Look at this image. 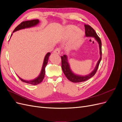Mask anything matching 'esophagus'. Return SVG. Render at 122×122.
<instances>
[{
    "label": "esophagus",
    "mask_w": 122,
    "mask_h": 122,
    "mask_svg": "<svg viewBox=\"0 0 122 122\" xmlns=\"http://www.w3.org/2000/svg\"><path fill=\"white\" fill-rule=\"evenodd\" d=\"M61 52V49L60 48H56L55 49L54 51V53L56 54H60Z\"/></svg>",
    "instance_id": "obj_1"
}]
</instances>
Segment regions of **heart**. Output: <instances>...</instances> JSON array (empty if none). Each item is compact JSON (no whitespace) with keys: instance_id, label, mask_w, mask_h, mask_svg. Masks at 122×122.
Segmentation results:
<instances>
[{"instance_id":"1","label":"heart","mask_w":122,"mask_h":122,"mask_svg":"<svg viewBox=\"0 0 122 122\" xmlns=\"http://www.w3.org/2000/svg\"><path fill=\"white\" fill-rule=\"evenodd\" d=\"M65 37L71 38L68 44L69 48H74L78 46L83 37V31L74 25H68L65 28Z\"/></svg>"}]
</instances>
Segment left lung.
I'll list each match as a JSON object with an SVG mask.
<instances>
[{"mask_svg": "<svg viewBox=\"0 0 122 122\" xmlns=\"http://www.w3.org/2000/svg\"><path fill=\"white\" fill-rule=\"evenodd\" d=\"M85 27V33H86V37H93L96 40V41L98 43L99 46V50H100V57L99 61H98L96 66L92 71L88 75L85 76L77 75L76 74L74 73L70 67V64L69 62L68 56L66 55H64L61 57V68L63 71L64 74L66 77L71 82L77 83V82H81L85 81L90 78H92L96 73L97 70L98 68L100 62L101 61L102 58V43L101 41L100 38L98 36L96 32L95 31L94 29L92 28L90 25L84 24Z\"/></svg>", "mask_w": 122, "mask_h": 122, "instance_id": "1", "label": "left lung"}]
</instances>
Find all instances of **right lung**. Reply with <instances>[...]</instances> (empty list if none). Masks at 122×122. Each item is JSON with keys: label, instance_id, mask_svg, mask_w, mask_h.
Wrapping results in <instances>:
<instances>
[{"label": "right lung", "instance_id": "add662e5", "mask_svg": "<svg viewBox=\"0 0 122 122\" xmlns=\"http://www.w3.org/2000/svg\"><path fill=\"white\" fill-rule=\"evenodd\" d=\"M39 22H40V21L38 19L23 21L22 23H21L19 25H18L15 28V29L14 30L13 33L16 31L21 30V29L34 27L36 25H38L39 23ZM12 35H13V34L11 35L10 36H12ZM50 54H51V53L50 52H48V53H47L46 54V55H45V57H44V61H43L41 71V72L40 73L39 75L37 77H36V78H35L34 79H32V80H24L22 78H20L19 76L17 75L18 76V77H19L22 81L28 83V84H31V85H34V86H35V85H37V84L40 83L42 81L43 79L44 78V76H45V68H46L47 64L48 63V59H49V56L50 55Z\"/></svg>", "mask_w": 122, "mask_h": 122}]
</instances>
